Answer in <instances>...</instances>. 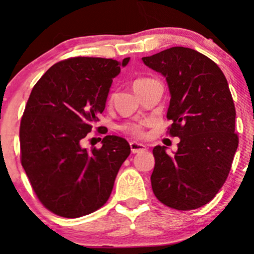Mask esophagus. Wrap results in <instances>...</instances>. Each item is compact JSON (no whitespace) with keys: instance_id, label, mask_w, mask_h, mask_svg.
I'll return each mask as SVG.
<instances>
[{"instance_id":"1","label":"esophagus","mask_w":254,"mask_h":254,"mask_svg":"<svg viewBox=\"0 0 254 254\" xmlns=\"http://www.w3.org/2000/svg\"><path fill=\"white\" fill-rule=\"evenodd\" d=\"M130 148H131V151H132L133 154L145 150V145L141 144V143H137V142H130Z\"/></svg>"}]
</instances>
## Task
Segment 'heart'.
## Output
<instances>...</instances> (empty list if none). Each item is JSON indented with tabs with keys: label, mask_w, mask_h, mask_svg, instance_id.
Here are the masks:
<instances>
[{
	"label": "heart",
	"mask_w": 254,
	"mask_h": 254,
	"mask_svg": "<svg viewBox=\"0 0 254 254\" xmlns=\"http://www.w3.org/2000/svg\"><path fill=\"white\" fill-rule=\"evenodd\" d=\"M149 80V78H137V80L133 82V88L138 86V84L143 83L144 81ZM122 130L125 131V132L130 133V135L135 136V137H141L143 135V130H142V125L141 124H135V123H129L125 124L122 127Z\"/></svg>",
	"instance_id": "heart-1"
}]
</instances>
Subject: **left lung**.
Returning a JSON list of instances; mask_svg holds the SVG:
<instances>
[{
    "instance_id": "1",
    "label": "left lung",
    "mask_w": 254,
    "mask_h": 254,
    "mask_svg": "<svg viewBox=\"0 0 254 254\" xmlns=\"http://www.w3.org/2000/svg\"><path fill=\"white\" fill-rule=\"evenodd\" d=\"M167 81L171 100L168 133L179 137L173 156L165 145L153 149L151 189L157 199L177 210H192L216 196L228 177L239 137L235 106L218 65L196 50L174 46L142 58Z\"/></svg>"
}]
</instances>
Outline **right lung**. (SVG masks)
<instances>
[{
    "mask_svg": "<svg viewBox=\"0 0 254 254\" xmlns=\"http://www.w3.org/2000/svg\"><path fill=\"white\" fill-rule=\"evenodd\" d=\"M129 61L68 58L32 89L20 123L21 165L40 202L58 216L76 218L101 208L130 155L127 139L115 135L105 136L100 149L81 147L105 110L113 78Z\"/></svg>",
    "mask_w": 254,
    "mask_h": 254,
    "instance_id": "add662e5",
    "label": "right lung"
}]
</instances>
